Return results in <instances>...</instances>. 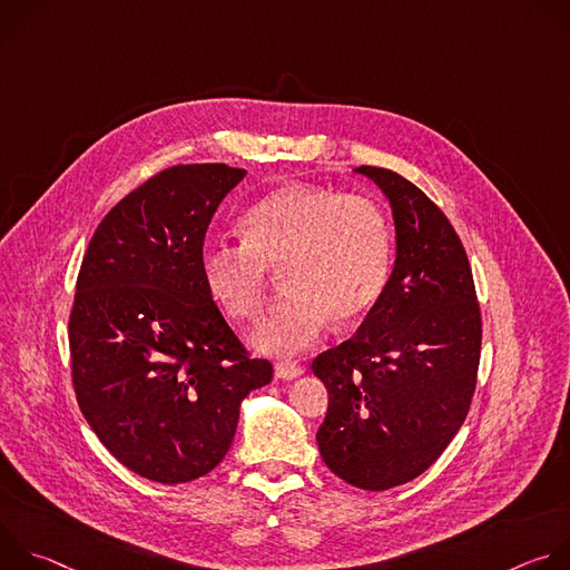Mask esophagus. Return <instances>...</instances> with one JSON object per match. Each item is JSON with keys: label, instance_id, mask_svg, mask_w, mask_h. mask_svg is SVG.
<instances>
[{"label": "esophagus", "instance_id": "obj_1", "mask_svg": "<svg viewBox=\"0 0 570 570\" xmlns=\"http://www.w3.org/2000/svg\"><path fill=\"white\" fill-rule=\"evenodd\" d=\"M299 374H302V367H299L297 363H293V361H279V363H275V376H277V379L288 381V379H295V376H299Z\"/></svg>", "mask_w": 570, "mask_h": 570}]
</instances>
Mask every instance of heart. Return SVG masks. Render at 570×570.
Wrapping results in <instances>:
<instances>
[{"mask_svg": "<svg viewBox=\"0 0 570 570\" xmlns=\"http://www.w3.org/2000/svg\"><path fill=\"white\" fill-rule=\"evenodd\" d=\"M238 229L243 246L203 248L200 277L225 315L248 320L264 304L268 271H279L284 297L250 334L259 352H302L332 317L361 320L387 284L392 229L367 196L288 183L243 212Z\"/></svg>", "mask_w": 570, "mask_h": 570, "instance_id": "heart-1", "label": "heart"}]
</instances>
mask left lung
Returning a JSON list of instances; mask_svg holds the SVG:
<instances>
[{
	"mask_svg": "<svg viewBox=\"0 0 570 570\" xmlns=\"http://www.w3.org/2000/svg\"><path fill=\"white\" fill-rule=\"evenodd\" d=\"M354 171L390 200L396 257L358 332L311 365L330 392L315 440L338 478L383 492L424 473L460 431L482 327L466 253L442 209L394 171Z\"/></svg>",
	"mask_w": 570,
	"mask_h": 570,
	"instance_id": "1",
	"label": "left lung"
}]
</instances>
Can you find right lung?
Returning a JSON list of instances; mask_svg holds the SVG:
<instances>
[{"label":"right lung","instance_id":"right-lung-1","mask_svg":"<svg viewBox=\"0 0 570 570\" xmlns=\"http://www.w3.org/2000/svg\"><path fill=\"white\" fill-rule=\"evenodd\" d=\"M243 178L227 165L159 171L106 214L76 279L80 413L124 466L161 484L209 473L232 446L240 401L273 379L200 277L212 216Z\"/></svg>","mask_w":570,"mask_h":570}]
</instances>
